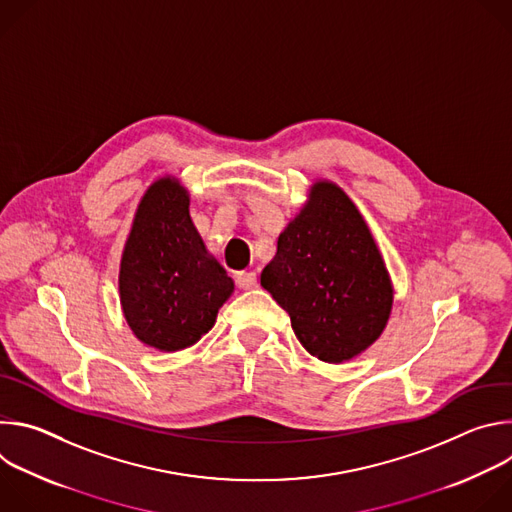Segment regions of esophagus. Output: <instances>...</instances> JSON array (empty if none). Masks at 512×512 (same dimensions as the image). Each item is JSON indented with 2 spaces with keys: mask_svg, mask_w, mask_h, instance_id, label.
Segmentation results:
<instances>
[{
  "mask_svg": "<svg viewBox=\"0 0 512 512\" xmlns=\"http://www.w3.org/2000/svg\"><path fill=\"white\" fill-rule=\"evenodd\" d=\"M237 285L241 289H255L257 287V275L253 271H243L237 275Z\"/></svg>",
  "mask_w": 512,
  "mask_h": 512,
  "instance_id": "34e87169",
  "label": "esophagus"
}]
</instances>
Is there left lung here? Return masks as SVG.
I'll return each mask as SVG.
<instances>
[{"label": "left lung", "mask_w": 512, "mask_h": 512, "mask_svg": "<svg viewBox=\"0 0 512 512\" xmlns=\"http://www.w3.org/2000/svg\"><path fill=\"white\" fill-rule=\"evenodd\" d=\"M261 285L289 314L302 346L330 364L367 350L393 308L391 275L371 229L330 180L312 184L306 204L281 231Z\"/></svg>", "instance_id": "obj_1"}]
</instances>
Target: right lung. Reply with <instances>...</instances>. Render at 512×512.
<instances>
[{"label":"right lung","mask_w":512,"mask_h":512,"mask_svg":"<svg viewBox=\"0 0 512 512\" xmlns=\"http://www.w3.org/2000/svg\"><path fill=\"white\" fill-rule=\"evenodd\" d=\"M235 291L190 218V194L174 176L141 196L119 267V300L137 340L162 352L196 344Z\"/></svg>","instance_id":"obj_1"}]
</instances>
